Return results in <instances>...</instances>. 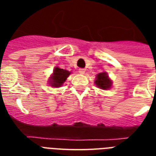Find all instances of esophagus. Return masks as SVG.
I'll list each match as a JSON object with an SVG mask.
<instances>
[{
  "mask_svg": "<svg viewBox=\"0 0 156 156\" xmlns=\"http://www.w3.org/2000/svg\"><path fill=\"white\" fill-rule=\"evenodd\" d=\"M78 72H79V73H81V74H84V73H85V69L83 68H80L78 69Z\"/></svg>",
  "mask_w": 156,
  "mask_h": 156,
  "instance_id": "obj_1",
  "label": "esophagus"
}]
</instances>
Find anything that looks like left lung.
Segmentation results:
<instances>
[{"mask_svg": "<svg viewBox=\"0 0 156 156\" xmlns=\"http://www.w3.org/2000/svg\"><path fill=\"white\" fill-rule=\"evenodd\" d=\"M95 84L103 90H107V89L110 88L112 83L106 73H100L96 77Z\"/></svg>", "mask_w": 156, "mask_h": 156, "instance_id": "8db88e82", "label": "left lung"}]
</instances>
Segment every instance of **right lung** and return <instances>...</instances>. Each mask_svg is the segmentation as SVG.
<instances>
[{
	"mask_svg": "<svg viewBox=\"0 0 156 156\" xmlns=\"http://www.w3.org/2000/svg\"><path fill=\"white\" fill-rule=\"evenodd\" d=\"M70 74V72L68 70L63 69H60L58 67L55 68L53 71V74L51 77V85L52 87H61L66 82V78H68L69 75Z\"/></svg>",
	"mask_w": 156,
	"mask_h": 156,
	"instance_id": "add662e5",
	"label": "right lung"
}]
</instances>
